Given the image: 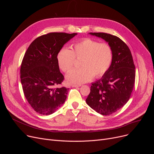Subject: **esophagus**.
Wrapping results in <instances>:
<instances>
[{"label": "esophagus", "instance_id": "1", "mask_svg": "<svg viewBox=\"0 0 154 154\" xmlns=\"http://www.w3.org/2000/svg\"><path fill=\"white\" fill-rule=\"evenodd\" d=\"M80 85H76V84H73L72 85V87H80Z\"/></svg>", "mask_w": 154, "mask_h": 154}]
</instances>
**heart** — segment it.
Wrapping results in <instances>:
<instances>
[{
    "instance_id": "1",
    "label": "heart",
    "mask_w": 154,
    "mask_h": 154,
    "mask_svg": "<svg viewBox=\"0 0 154 154\" xmlns=\"http://www.w3.org/2000/svg\"><path fill=\"white\" fill-rule=\"evenodd\" d=\"M75 59H81V67L70 71L66 79L70 83L80 84L90 81L94 77L99 78L106 74L112 62L113 52L106 43L85 38L73 45L72 50L62 48L57 55L59 66L64 72L73 69Z\"/></svg>"
}]
</instances>
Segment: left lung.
<instances>
[{
  "label": "left lung",
  "mask_w": 154,
  "mask_h": 154,
  "mask_svg": "<svg viewBox=\"0 0 154 154\" xmlns=\"http://www.w3.org/2000/svg\"><path fill=\"white\" fill-rule=\"evenodd\" d=\"M111 47L113 59L103 77L91 87L87 103L97 112L109 116L122 108L131 97L135 79V67L131 52L119 37L103 32H91Z\"/></svg>",
  "instance_id": "8db88e82"
}]
</instances>
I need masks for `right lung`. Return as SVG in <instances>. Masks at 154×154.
Returning a JSON list of instances; mask_svg holds the SVG:
<instances>
[{"label": "right lung", "mask_w": 154, "mask_h": 154, "mask_svg": "<svg viewBox=\"0 0 154 154\" xmlns=\"http://www.w3.org/2000/svg\"><path fill=\"white\" fill-rule=\"evenodd\" d=\"M76 33L51 32L32 42L22 61L20 80L26 99L34 110L42 115H50L67 98L69 89L61 85L57 55L63 45Z\"/></svg>", "instance_id": "1"}]
</instances>
